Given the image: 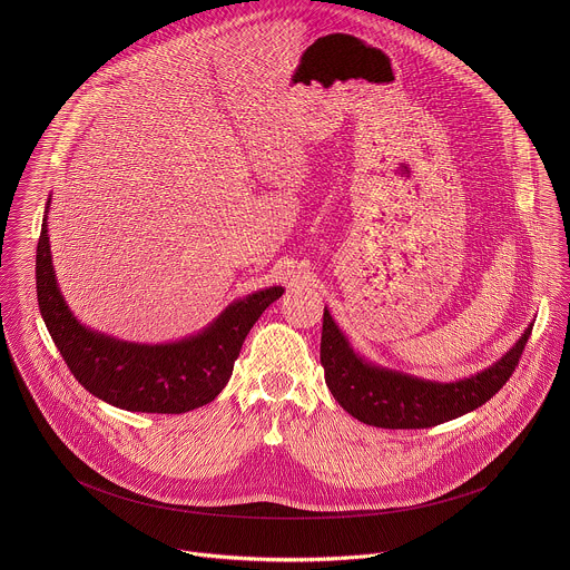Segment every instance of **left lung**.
Returning <instances> with one entry per match:
<instances>
[{
  "label": "left lung",
  "mask_w": 570,
  "mask_h": 570,
  "mask_svg": "<svg viewBox=\"0 0 570 570\" xmlns=\"http://www.w3.org/2000/svg\"><path fill=\"white\" fill-rule=\"evenodd\" d=\"M531 328L485 371L459 382H432L360 357L325 309L321 364L331 395L357 421L389 430L432 428L489 402L515 371Z\"/></svg>",
  "instance_id": "left-lung-1"
}]
</instances>
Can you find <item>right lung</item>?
Segmentation results:
<instances>
[{"instance_id": "add662e5", "label": "right lung", "mask_w": 570, "mask_h": 570, "mask_svg": "<svg viewBox=\"0 0 570 570\" xmlns=\"http://www.w3.org/2000/svg\"><path fill=\"white\" fill-rule=\"evenodd\" d=\"M46 208H50V199ZM281 296L283 287L254 292L228 305L206 328L179 342H122L75 318L57 285L48 217L41 224L37 301L43 323L82 389L111 406L179 414L210 404L228 384L245 335Z\"/></svg>"}]
</instances>
